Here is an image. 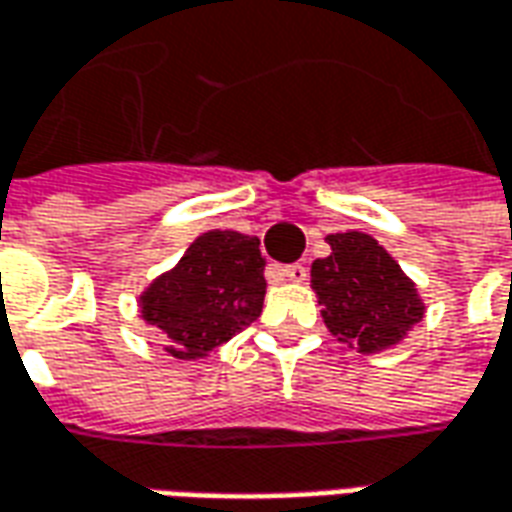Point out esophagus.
<instances>
[{"label": "esophagus", "mask_w": 512, "mask_h": 512, "mask_svg": "<svg viewBox=\"0 0 512 512\" xmlns=\"http://www.w3.org/2000/svg\"><path fill=\"white\" fill-rule=\"evenodd\" d=\"M277 274H280L282 280L302 282L307 277V268L302 266V263H291V266H280V268H277Z\"/></svg>", "instance_id": "esophagus-1"}]
</instances>
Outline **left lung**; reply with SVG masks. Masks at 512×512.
Here are the masks:
<instances>
[{
	"label": "left lung",
	"mask_w": 512,
	"mask_h": 512,
	"mask_svg": "<svg viewBox=\"0 0 512 512\" xmlns=\"http://www.w3.org/2000/svg\"><path fill=\"white\" fill-rule=\"evenodd\" d=\"M330 257L310 266L324 324L363 355L399 343L424 318L416 285L366 232L327 235Z\"/></svg>",
	"instance_id": "left-lung-1"
}]
</instances>
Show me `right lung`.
I'll return each mask as SVG.
<instances>
[{"mask_svg":"<svg viewBox=\"0 0 512 512\" xmlns=\"http://www.w3.org/2000/svg\"><path fill=\"white\" fill-rule=\"evenodd\" d=\"M260 241L232 230L199 235L169 274L141 296V313L169 338L174 357H205L249 327L266 296Z\"/></svg>","mask_w":512,"mask_h":512,"instance_id":"right-lung-1","label":"right lung"}]
</instances>
